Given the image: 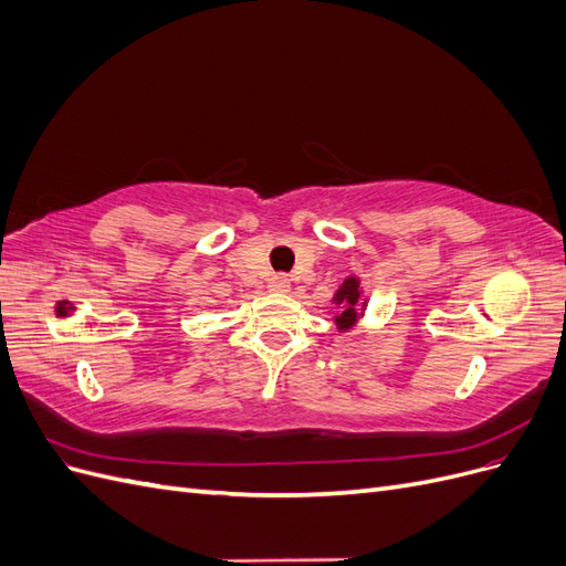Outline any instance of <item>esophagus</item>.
<instances>
[{
    "label": "esophagus",
    "mask_w": 566,
    "mask_h": 566,
    "mask_svg": "<svg viewBox=\"0 0 566 566\" xmlns=\"http://www.w3.org/2000/svg\"><path fill=\"white\" fill-rule=\"evenodd\" d=\"M269 290H271V293H276V295L287 293V290H290V279L287 276H271L269 279Z\"/></svg>",
    "instance_id": "esophagus-1"
}]
</instances>
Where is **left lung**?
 <instances>
[{"mask_svg":"<svg viewBox=\"0 0 566 566\" xmlns=\"http://www.w3.org/2000/svg\"><path fill=\"white\" fill-rule=\"evenodd\" d=\"M333 304L337 306V314L333 316V323L337 333H349L354 331L358 321L364 318L368 300L364 297V287H361V279L358 276H347L342 281V285L335 290L333 295Z\"/></svg>","mask_w":566,"mask_h":566,"instance_id":"obj_1","label":"left lung"}]
</instances>
